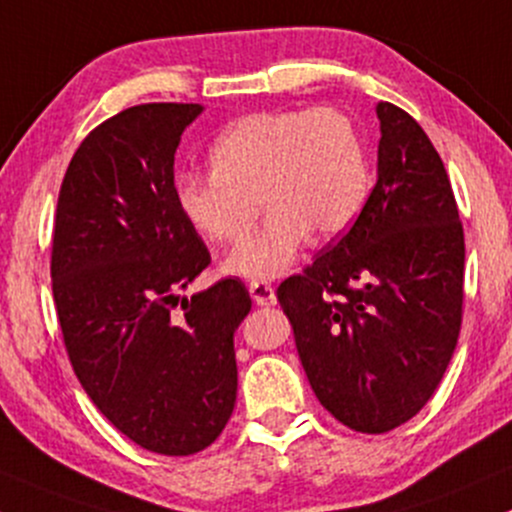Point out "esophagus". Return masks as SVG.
I'll list each match as a JSON object with an SVG mask.
<instances>
[{"label": "esophagus", "instance_id": "obj_1", "mask_svg": "<svg viewBox=\"0 0 512 512\" xmlns=\"http://www.w3.org/2000/svg\"><path fill=\"white\" fill-rule=\"evenodd\" d=\"M249 292L251 297H254V302L261 304V307H271V304H275V290L268 283H263V280L249 283Z\"/></svg>", "mask_w": 512, "mask_h": 512}]
</instances>
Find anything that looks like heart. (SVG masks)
Returning <instances> with one entry per match:
<instances>
[{
  "label": "heart",
  "mask_w": 512,
  "mask_h": 512,
  "mask_svg": "<svg viewBox=\"0 0 512 512\" xmlns=\"http://www.w3.org/2000/svg\"><path fill=\"white\" fill-rule=\"evenodd\" d=\"M210 174L183 171L174 198L183 220L215 244L239 239L229 273L271 280L292 266L309 234L329 239L353 225L370 193L358 128L336 108H275L234 120L210 145Z\"/></svg>",
  "instance_id": "obj_1"
}]
</instances>
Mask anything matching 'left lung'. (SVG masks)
<instances>
[{
  "label": "left lung",
  "instance_id": "1",
  "mask_svg": "<svg viewBox=\"0 0 512 512\" xmlns=\"http://www.w3.org/2000/svg\"><path fill=\"white\" fill-rule=\"evenodd\" d=\"M377 118V183L358 220L278 287L321 406L370 435L428 404L464 300V232L445 164L399 106L377 103Z\"/></svg>",
  "mask_w": 512,
  "mask_h": 512
}]
</instances>
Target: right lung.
<instances>
[{
    "instance_id": "obj_1",
    "label": "right lung",
    "mask_w": 512,
    "mask_h": 512,
    "mask_svg": "<svg viewBox=\"0 0 512 512\" xmlns=\"http://www.w3.org/2000/svg\"><path fill=\"white\" fill-rule=\"evenodd\" d=\"M200 103H142L103 120L74 152L57 198L53 297L74 375L120 433L186 457L225 430L237 401L241 280L179 290L210 251L174 198V154Z\"/></svg>"
}]
</instances>
